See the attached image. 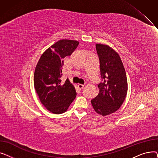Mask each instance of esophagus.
<instances>
[{"label": "esophagus", "mask_w": 158, "mask_h": 158, "mask_svg": "<svg viewBox=\"0 0 158 158\" xmlns=\"http://www.w3.org/2000/svg\"><path fill=\"white\" fill-rule=\"evenodd\" d=\"M77 86H78V88L80 89H82L84 88V86H85V85H82V84H78L77 85Z\"/></svg>", "instance_id": "34e87169"}]
</instances>
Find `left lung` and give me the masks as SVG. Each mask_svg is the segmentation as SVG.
I'll return each mask as SVG.
<instances>
[{
	"label": "left lung",
	"instance_id": "obj_1",
	"mask_svg": "<svg viewBox=\"0 0 158 158\" xmlns=\"http://www.w3.org/2000/svg\"><path fill=\"white\" fill-rule=\"evenodd\" d=\"M100 62L102 82L99 93L91 102L94 110L102 116L117 111L125 100L127 81L125 69L118 54L108 45L96 44Z\"/></svg>",
	"mask_w": 158,
	"mask_h": 158
}]
</instances>
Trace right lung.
Segmentation results:
<instances>
[{
    "label": "right lung",
    "instance_id": "right-lung-1",
    "mask_svg": "<svg viewBox=\"0 0 158 158\" xmlns=\"http://www.w3.org/2000/svg\"><path fill=\"white\" fill-rule=\"evenodd\" d=\"M79 45L76 40H61L44 52L36 66L34 86L40 100L54 114L68 110L76 97V89L67 79L61 82L63 59L70 56Z\"/></svg>",
    "mask_w": 158,
    "mask_h": 158
}]
</instances>
